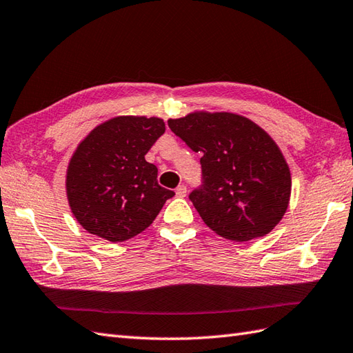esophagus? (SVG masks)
Instances as JSON below:
<instances>
[{
	"instance_id": "34e87169",
	"label": "esophagus",
	"mask_w": 353,
	"mask_h": 353,
	"mask_svg": "<svg viewBox=\"0 0 353 353\" xmlns=\"http://www.w3.org/2000/svg\"><path fill=\"white\" fill-rule=\"evenodd\" d=\"M176 195L177 196H182V199H183V196L186 195V186L185 185H179L176 188Z\"/></svg>"
}]
</instances>
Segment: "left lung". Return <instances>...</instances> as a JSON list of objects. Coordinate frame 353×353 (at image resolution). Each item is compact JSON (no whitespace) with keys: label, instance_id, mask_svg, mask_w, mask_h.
Wrapping results in <instances>:
<instances>
[{"label":"left lung","instance_id":"8db88e82","mask_svg":"<svg viewBox=\"0 0 353 353\" xmlns=\"http://www.w3.org/2000/svg\"><path fill=\"white\" fill-rule=\"evenodd\" d=\"M168 126L201 153V185L190 200L204 224L225 239L247 242L280 223L289 206L290 170L263 129L230 112H194Z\"/></svg>","mask_w":353,"mask_h":353}]
</instances>
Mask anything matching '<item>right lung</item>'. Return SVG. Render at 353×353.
I'll use <instances>...</instances> for the list:
<instances>
[{
  "mask_svg": "<svg viewBox=\"0 0 353 353\" xmlns=\"http://www.w3.org/2000/svg\"><path fill=\"white\" fill-rule=\"evenodd\" d=\"M165 132L157 117H116L93 129L73 154L65 191L72 214L88 233L110 242L144 232L174 191L158 183L145 154Z\"/></svg>",
  "mask_w": 353,
  "mask_h": 353,
  "instance_id": "obj_1",
  "label": "right lung"
}]
</instances>
